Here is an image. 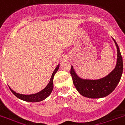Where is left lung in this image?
Segmentation results:
<instances>
[{
	"label": "left lung",
	"mask_w": 125,
	"mask_h": 125,
	"mask_svg": "<svg viewBox=\"0 0 125 125\" xmlns=\"http://www.w3.org/2000/svg\"><path fill=\"white\" fill-rule=\"evenodd\" d=\"M115 42L117 48V62L115 69L111 73L98 80H84L78 77L71 66V73L73 83L78 92L83 96L89 98H100L107 96L115 90L121 78L123 63L119 46Z\"/></svg>",
	"instance_id": "left-lung-1"
}]
</instances>
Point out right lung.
Segmentation results:
<instances>
[{"label": "right lung", "mask_w": 125, "mask_h": 125, "mask_svg": "<svg viewBox=\"0 0 125 125\" xmlns=\"http://www.w3.org/2000/svg\"><path fill=\"white\" fill-rule=\"evenodd\" d=\"M58 69L59 65L56 67V68L54 71L53 73H52L50 82H49V83L48 84V85L46 86V88H44L43 90H41V92H38L37 94H30V95H25V94H21L16 93V92H14V90H12L10 88V90L12 91V93L17 98L21 99L22 100L26 101V102H41V101L43 100L46 98L50 95V93L52 92V90H53V86H54V84H53V79H54L55 73L57 72Z\"/></svg>", "instance_id": "obj_1"}]
</instances>
